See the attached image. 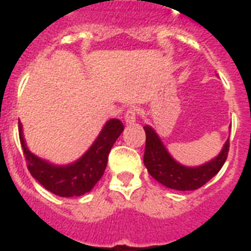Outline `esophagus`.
Listing matches in <instances>:
<instances>
[{
	"label": "esophagus",
	"instance_id": "1",
	"mask_svg": "<svg viewBox=\"0 0 251 251\" xmlns=\"http://www.w3.org/2000/svg\"><path fill=\"white\" fill-rule=\"evenodd\" d=\"M138 109L135 106H130L129 109L125 112V122L126 124H134L137 121Z\"/></svg>",
	"mask_w": 251,
	"mask_h": 251
}]
</instances>
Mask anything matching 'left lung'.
I'll return each mask as SVG.
<instances>
[{
	"mask_svg": "<svg viewBox=\"0 0 251 251\" xmlns=\"http://www.w3.org/2000/svg\"><path fill=\"white\" fill-rule=\"evenodd\" d=\"M146 131V149L143 161L147 171L153 178L164 186L176 190H197L218 175L228 156L229 139L226 142L216 159L197 168H186L176 163L168 153L161 141L153 131L152 127L143 126Z\"/></svg>",
	"mask_w": 251,
	"mask_h": 251,
	"instance_id": "8db88e82",
	"label": "left lung"
}]
</instances>
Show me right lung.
<instances>
[{"label":"right lung","instance_id":"1","mask_svg":"<svg viewBox=\"0 0 251 251\" xmlns=\"http://www.w3.org/2000/svg\"><path fill=\"white\" fill-rule=\"evenodd\" d=\"M18 126L19 139L29 173L47 190L60 197H79L88 193L98 183L105 171L110 149L124 130V124L120 120H110L106 122L91 149L79 160L68 167H56L29 152L22 135L21 122Z\"/></svg>","mask_w":251,"mask_h":251}]
</instances>
